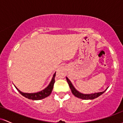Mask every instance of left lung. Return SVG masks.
<instances>
[{
	"label": "left lung",
	"mask_w": 123,
	"mask_h": 123,
	"mask_svg": "<svg viewBox=\"0 0 123 123\" xmlns=\"http://www.w3.org/2000/svg\"><path fill=\"white\" fill-rule=\"evenodd\" d=\"M67 79V82H68L69 86H70V89H71V92H72L73 94L76 97L78 98L82 99H85V100H88V99H93L98 98V96L101 95L102 93H103L105 92V91L103 92H98V93H92V94H83V93H81L79 92L78 91H77L76 89H75V88L73 86V85H72V84L71 83L70 80H68V78H66Z\"/></svg>",
	"instance_id": "obj_1"
}]
</instances>
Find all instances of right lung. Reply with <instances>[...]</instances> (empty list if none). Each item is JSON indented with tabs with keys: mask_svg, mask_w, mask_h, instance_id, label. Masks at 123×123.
Returning a JSON list of instances; mask_svg holds the SVG:
<instances>
[{
	"mask_svg": "<svg viewBox=\"0 0 123 123\" xmlns=\"http://www.w3.org/2000/svg\"><path fill=\"white\" fill-rule=\"evenodd\" d=\"M55 76H56V73H55L54 75H53V78H52V81H51L49 85H48L45 89H44L43 90L41 91L40 92H37V93H24V92H21L20 91H19L18 89L16 88V86H15V87H16L18 91L20 92L21 94L23 95V96H24V97L27 98H28L29 99H32V100H41V99H44L45 98L48 97V96H49V95H50L55 82Z\"/></svg>",
	"mask_w": 123,
	"mask_h": 123,
	"instance_id": "1",
	"label": "right lung"
}]
</instances>
